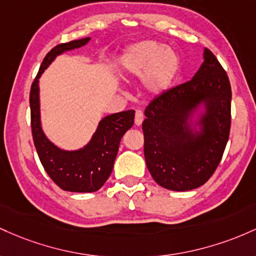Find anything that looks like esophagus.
I'll return each instance as SVG.
<instances>
[{"label": "esophagus", "mask_w": 256, "mask_h": 256, "mask_svg": "<svg viewBox=\"0 0 256 256\" xmlns=\"http://www.w3.org/2000/svg\"><path fill=\"white\" fill-rule=\"evenodd\" d=\"M144 120V114L142 110H136V118H134V122H136V126H142Z\"/></svg>", "instance_id": "1"}]
</instances>
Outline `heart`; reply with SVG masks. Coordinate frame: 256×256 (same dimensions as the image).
Wrapping results in <instances>:
<instances>
[{
  "instance_id": "obj_1",
  "label": "heart",
  "mask_w": 256,
  "mask_h": 256,
  "mask_svg": "<svg viewBox=\"0 0 256 256\" xmlns=\"http://www.w3.org/2000/svg\"><path fill=\"white\" fill-rule=\"evenodd\" d=\"M123 70L130 76H144V86L152 94L166 92L180 68L179 56L156 41H144L129 47L122 58Z\"/></svg>"
}]
</instances>
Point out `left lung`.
Returning a JSON list of instances; mask_svg holds the SVG:
<instances>
[{
  "label": "left lung",
  "mask_w": 256,
  "mask_h": 256,
  "mask_svg": "<svg viewBox=\"0 0 256 256\" xmlns=\"http://www.w3.org/2000/svg\"><path fill=\"white\" fill-rule=\"evenodd\" d=\"M231 84L208 48L194 78L163 92L146 106L142 122L146 166L158 185L172 191L200 188L222 158L231 128ZM200 102L202 133L194 134L187 117Z\"/></svg>",
  "instance_id": "obj_1"
}]
</instances>
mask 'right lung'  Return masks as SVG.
<instances>
[{
	"mask_svg": "<svg viewBox=\"0 0 256 256\" xmlns=\"http://www.w3.org/2000/svg\"><path fill=\"white\" fill-rule=\"evenodd\" d=\"M90 37L56 46L43 59L30 90L31 132L43 168L62 190L70 192L98 191L112 172L120 142L134 124V110L110 114L100 120L88 145L77 151L60 150L43 134L40 120L38 78L54 58L66 50L84 46Z\"/></svg>",
	"mask_w": 256,
	"mask_h": 256,
	"instance_id": "obj_1",
	"label": "right lung"
}]
</instances>
